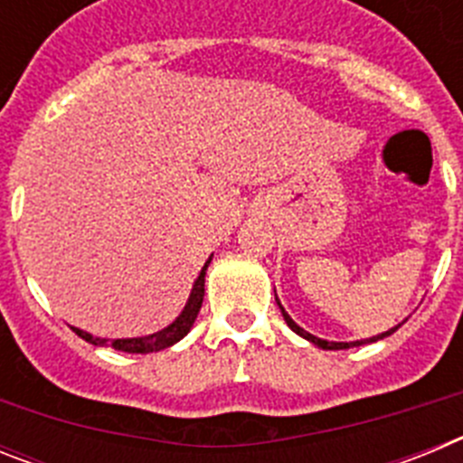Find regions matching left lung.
Listing matches in <instances>:
<instances>
[{"instance_id": "left-lung-1", "label": "left lung", "mask_w": 463, "mask_h": 463, "mask_svg": "<svg viewBox=\"0 0 463 463\" xmlns=\"http://www.w3.org/2000/svg\"><path fill=\"white\" fill-rule=\"evenodd\" d=\"M276 301H278V297H276ZM278 306H280V301H278ZM280 313H282V317H285V322H288V326L289 329L294 331V334H298V336L301 338H306V341H310L313 343V345H317V347H322V350H345V347H357V345H366V343H375V341H380V338H384V336H390V334H394L396 329H399V326H394V329H390V331H383V334H378V336H371V338H364V341H353V343H336V341H325V338H317V336H313V334H308V331L306 329H301V326L297 325V322L292 320V317H289L288 313H285V308H282L280 306Z\"/></svg>"}]
</instances>
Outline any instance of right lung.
Listing matches in <instances>:
<instances>
[{
	"mask_svg": "<svg viewBox=\"0 0 463 463\" xmlns=\"http://www.w3.org/2000/svg\"><path fill=\"white\" fill-rule=\"evenodd\" d=\"M213 255L208 257V261L203 264L202 273L199 278L194 280V288H192L190 298H187L185 308L183 313L171 322L169 326H165L162 331L157 334H150V336H138V338H116V341H109V338H97L92 334L83 329H76L71 326L76 334H79L83 341L92 343V345H110L113 350H120V353H132V354H148V353H159V350H165V347H171L174 343L181 341L183 336H187V331L192 329L194 325L196 315H199V308H202V301H203V280H206V269L211 264Z\"/></svg>",
	"mask_w": 463,
	"mask_h": 463,
	"instance_id": "1",
	"label": "right lung"
}]
</instances>
